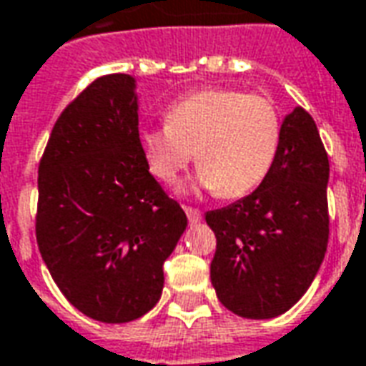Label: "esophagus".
<instances>
[{"instance_id": "34e87169", "label": "esophagus", "mask_w": 366, "mask_h": 366, "mask_svg": "<svg viewBox=\"0 0 366 366\" xmlns=\"http://www.w3.org/2000/svg\"><path fill=\"white\" fill-rule=\"evenodd\" d=\"M185 213H187V219L191 225H195V223H199V221H201V211H197V209L185 207Z\"/></svg>"}]
</instances>
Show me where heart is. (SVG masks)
Wrapping results in <instances>:
<instances>
[{
	"label": "heart",
	"instance_id": "1",
	"mask_svg": "<svg viewBox=\"0 0 366 366\" xmlns=\"http://www.w3.org/2000/svg\"><path fill=\"white\" fill-rule=\"evenodd\" d=\"M139 143L159 181L175 183L195 153L197 187L235 199L269 175L281 143V117L263 95L207 87L171 103L165 125L141 131Z\"/></svg>",
	"mask_w": 366,
	"mask_h": 366
}]
</instances>
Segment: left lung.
Returning a JSON list of instances; mask_svg holds the SVG:
<instances>
[{
  "label": "left lung",
  "mask_w": 366,
  "mask_h": 366,
  "mask_svg": "<svg viewBox=\"0 0 366 366\" xmlns=\"http://www.w3.org/2000/svg\"><path fill=\"white\" fill-rule=\"evenodd\" d=\"M329 157L313 117L295 107L281 125L273 167L259 187L207 211L217 237L211 283L245 319L289 311L313 283L329 243Z\"/></svg>",
  "instance_id": "8db88e82"
}]
</instances>
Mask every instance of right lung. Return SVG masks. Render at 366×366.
<instances>
[{"mask_svg": "<svg viewBox=\"0 0 366 366\" xmlns=\"http://www.w3.org/2000/svg\"><path fill=\"white\" fill-rule=\"evenodd\" d=\"M135 77L103 75L53 125L39 163L35 235L65 299L102 322L157 305L185 211L149 173Z\"/></svg>", "mask_w": 366, "mask_h": 366, "instance_id": "right-lung-1", "label": "right lung"}]
</instances>
